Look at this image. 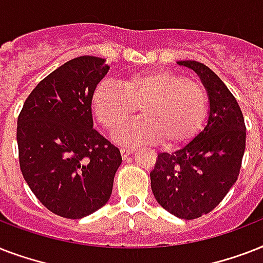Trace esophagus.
<instances>
[{"instance_id": "34e87169", "label": "esophagus", "mask_w": 263, "mask_h": 263, "mask_svg": "<svg viewBox=\"0 0 263 263\" xmlns=\"http://www.w3.org/2000/svg\"><path fill=\"white\" fill-rule=\"evenodd\" d=\"M120 153H121V157L123 158H127L128 156H131L132 153H134V150L132 148H120Z\"/></svg>"}]
</instances>
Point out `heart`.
Instances as JSON below:
<instances>
[{
    "label": "heart",
    "instance_id": "heart-1",
    "mask_svg": "<svg viewBox=\"0 0 263 263\" xmlns=\"http://www.w3.org/2000/svg\"><path fill=\"white\" fill-rule=\"evenodd\" d=\"M113 86L99 83L91 95V110L106 131L115 132L139 107L143 119L117 132L127 144L154 143L180 147L202 131L209 111L208 92L196 82L168 69H150L125 76Z\"/></svg>",
    "mask_w": 263,
    "mask_h": 263
}]
</instances>
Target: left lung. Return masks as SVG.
Here are the masks:
<instances>
[{"mask_svg":"<svg viewBox=\"0 0 263 263\" xmlns=\"http://www.w3.org/2000/svg\"><path fill=\"white\" fill-rule=\"evenodd\" d=\"M194 69L208 90L210 113L203 131L177 152L160 153L150 172L157 202L183 220L199 218L220 204L240 173L246 124L236 98L204 64L179 61Z\"/></svg>","mask_w":263,"mask_h":263,"instance_id":"1","label":"left lung"}]
</instances>
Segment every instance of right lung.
<instances>
[{"mask_svg": "<svg viewBox=\"0 0 263 263\" xmlns=\"http://www.w3.org/2000/svg\"><path fill=\"white\" fill-rule=\"evenodd\" d=\"M109 71L105 60L68 61L31 91L17 117L23 177L51 213L83 218L111 195L120 150L92 128L91 95Z\"/></svg>", "mask_w": 263, "mask_h": 263, "instance_id": "add662e5", "label": "right lung"}]
</instances>
